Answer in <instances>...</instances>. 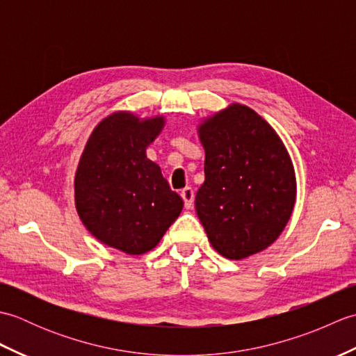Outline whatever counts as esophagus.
<instances>
[{
  "label": "esophagus",
  "instance_id": "1",
  "mask_svg": "<svg viewBox=\"0 0 356 356\" xmlns=\"http://www.w3.org/2000/svg\"><path fill=\"white\" fill-rule=\"evenodd\" d=\"M180 195H182V199H184L185 208H191L193 203H194V191H193V188H190V186L184 188L182 193H180Z\"/></svg>",
  "mask_w": 356,
  "mask_h": 356
}]
</instances>
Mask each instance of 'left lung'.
I'll return each mask as SVG.
<instances>
[{
  "label": "left lung",
  "instance_id": "8db88e82",
  "mask_svg": "<svg viewBox=\"0 0 356 356\" xmlns=\"http://www.w3.org/2000/svg\"><path fill=\"white\" fill-rule=\"evenodd\" d=\"M205 182L195 211L211 245L241 260L274 243L295 205V172L282 139L246 105L232 104L199 127Z\"/></svg>",
  "mask_w": 356,
  "mask_h": 356
}]
</instances>
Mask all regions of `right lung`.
I'll use <instances>...</instances> for the list:
<instances>
[{"mask_svg":"<svg viewBox=\"0 0 356 356\" xmlns=\"http://www.w3.org/2000/svg\"><path fill=\"white\" fill-rule=\"evenodd\" d=\"M163 118L113 113L93 130L74 177V200L86 228L104 245L131 255L151 251L184 208L147 147Z\"/></svg>","mask_w":356,"mask_h":356,"instance_id":"1","label":"right lung"}]
</instances>
